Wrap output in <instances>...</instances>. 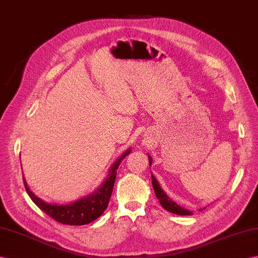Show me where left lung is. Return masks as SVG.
Instances as JSON below:
<instances>
[{"label":"left lung","mask_w":258,"mask_h":258,"mask_svg":"<svg viewBox=\"0 0 258 258\" xmlns=\"http://www.w3.org/2000/svg\"><path fill=\"white\" fill-rule=\"evenodd\" d=\"M148 160H149V166H151L153 163V159L151 156H149V155H148ZM152 184H153V188L155 191V195H156L157 199L159 200V203L161 205V207L165 209V210H167L168 212H171V213L178 214V215H191L192 214V212L189 211L188 209H184L179 205H177L175 201H172L170 198L165 194V191L161 189L160 184L157 181V179L155 178L153 173H152ZM203 209H206V208H203Z\"/></svg>","instance_id":"1"}]
</instances>
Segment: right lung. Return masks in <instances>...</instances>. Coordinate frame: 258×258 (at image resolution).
<instances>
[{
	"mask_svg": "<svg viewBox=\"0 0 258 258\" xmlns=\"http://www.w3.org/2000/svg\"><path fill=\"white\" fill-rule=\"evenodd\" d=\"M132 149L128 148L119 156L110 167L107 175L104 180L99 187L95 189L92 194L86 197L80 198L74 202L66 203V205H59V203H49L36 196L33 191L29 189L28 184L23 176L24 185L29 198L37 206L40 210H43L50 218L56 220L57 222L69 225H85L101 217V214L105 211L109 205L110 198L114 187L116 170L122 160L127 156Z\"/></svg>",
	"mask_w": 258,
	"mask_h": 258,
	"instance_id": "obj_1",
	"label": "right lung"
}]
</instances>
